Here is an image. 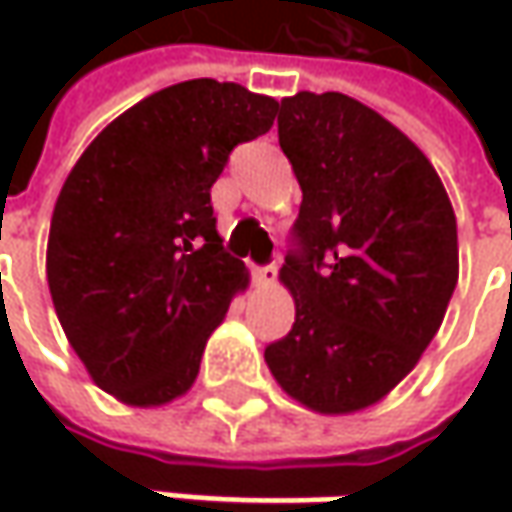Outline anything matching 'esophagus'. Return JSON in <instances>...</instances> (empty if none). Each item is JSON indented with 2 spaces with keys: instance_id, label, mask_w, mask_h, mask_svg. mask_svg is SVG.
I'll return each mask as SVG.
<instances>
[{
  "instance_id": "obj_1",
  "label": "esophagus",
  "mask_w": 512,
  "mask_h": 512,
  "mask_svg": "<svg viewBox=\"0 0 512 512\" xmlns=\"http://www.w3.org/2000/svg\"><path fill=\"white\" fill-rule=\"evenodd\" d=\"M253 279H256V285L259 287H273L276 285V279H279V270H276V265L256 267V270H253Z\"/></svg>"
}]
</instances>
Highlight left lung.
I'll list each match as a JSON object with an SVG mask.
<instances>
[{
	"mask_svg": "<svg viewBox=\"0 0 512 512\" xmlns=\"http://www.w3.org/2000/svg\"><path fill=\"white\" fill-rule=\"evenodd\" d=\"M279 145L302 187V250L279 270L296 322L265 362L307 410L359 413L442 327L459 282L456 213L416 142L353 96H285Z\"/></svg>",
	"mask_w": 512,
	"mask_h": 512,
	"instance_id": "1",
	"label": "left lung"
}]
</instances>
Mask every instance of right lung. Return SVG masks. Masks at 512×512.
Returning a JSON list of instances; mask_svg holds the SVG:
<instances>
[{
  "instance_id": "1",
  "label": "right lung",
  "mask_w": 512,
  "mask_h": 512,
  "mask_svg": "<svg viewBox=\"0 0 512 512\" xmlns=\"http://www.w3.org/2000/svg\"><path fill=\"white\" fill-rule=\"evenodd\" d=\"M276 110L236 82H179L116 116L68 173L50 216V299L73 353L116 402L182 399L210 333L250 285L222 247L210 187Z\"/></svg>"
}]
</instances>
